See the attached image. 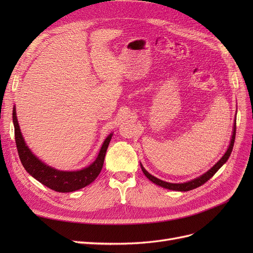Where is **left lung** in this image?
Instances as JSON below:
<instances>
[{
  "instance_id": "obj_1",
  "label": "left lung",
  "mask_w": 253,
  "mask_h": 253,
  "mask_svg": "<svg viewBox=\"0 0 253 253\" xmlns=\"http://www.w3.org/2000/svg\"><path fill=\"white\" fill-rule=\"evenodd\" d=\"M235 131H236V121L234 120L231 140H230V143H229V147H228L227 151L225 152V154L223 155V157H221V158L218 160V162L211 168L210 170H208L206 173H204L203 175L198 176V177H196V178H194V179H192V180H189V181H186V182H180V183L167 182V181H164V180H162V179H159V178L155 177V176L151 175L147 170L144 169L143 166L140 164L141 170H142L143 174H144L145 176H147V178H149L152 182H154L155 185L163 187V188H165V189H169V190H173V191H180V192H186V191H190V190H193V189H195V188H197V187H201L202 185H204V183H205L206 181H208V180L212 177V176L220 169V167H223V165L228 160L229 156H230L231 152H232V149H233L234 139H235Z\"/></svg>"
}]
</instances>
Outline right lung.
I'll return each instance as SVG.
<instances>
[{"label": "right lung", "instance_id": "obj_1", "mask_svg": "<svg viewBox=\"0 0 253 253\" xmlns=\"http://www.w3.org/2000/svg\"><path fill=\"white\" fill-rule=\"evenodd\" d=\"M12 120L14 126V138L19 153V157L24 169L36 178L38 181L43 183L47 188L57 191V192H74L79 189L88 186L93 182L101 169L104 163V157L106 150L110 144L113 134L111 133L102 143V147L98 153L97 158L88 167L77 171H61L55 169L46 164H44L41 159L38 158L34 153L30 151L26 144L17 118L16 105H13L12 110Z\"/></svg>", "mask_w": 253, "mask_h": 253}]
</instances>
